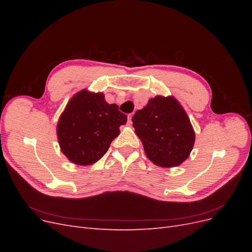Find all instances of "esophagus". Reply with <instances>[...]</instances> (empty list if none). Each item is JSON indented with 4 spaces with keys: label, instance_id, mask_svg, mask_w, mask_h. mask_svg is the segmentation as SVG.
Segmentation results:
<instances>
[{
    "label": "esophagus",
    "instance_id": "34e87169",
    "mask_svg": "<svg viewBox=\"0 0 252 252\" xmlns=\"http://www.w3.org/2000/svg\"><path fill=\"white\" fill-rule=\"evenodd\" d=\"M128 124L130 125L131 123H132V121H131V119H132V114H128Z\"/></svg>",
    "mask_w": 252,
    "mask_h": 252
}]
</instances>
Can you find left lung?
Instances as JSON below:
<instances>
[{"mask_svg": "<svg viewBox=\"0 0 252 252\" xmlns=\"http://www.w3.org/2000/svg\"><path fill=\"white\" fill-rule=\"evenodd\" d=\"M147 158L163 168L177 167L188 158L195 133L185 109L172 95H157L132 118Z\"/></svg>", "mask_w": 252, "mask_h": 252, "instance_id": "obj_1", "label": "left lung"}]
</instances>
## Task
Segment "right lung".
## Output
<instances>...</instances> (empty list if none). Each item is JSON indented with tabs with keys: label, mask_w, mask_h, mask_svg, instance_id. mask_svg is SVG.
Instances as JSON below:
<instances>
[{
	"label": "right lung",
	"mask_w": 252,
	"mask_h": 252,
	"mask_svg": "<svg viewBox=\"0 0 252 252\" xmlns=\"http://www.w3.org/2000/svg\"><path fill=\"white\" fill-rule=\"evenodd\" d=\"M127 117L102 93L82 89L67 103L57 125L61 151L73 164L93 165L107 152Z\"/></svg>",
	"instance_id": "add662e5"
}]
</instances>
